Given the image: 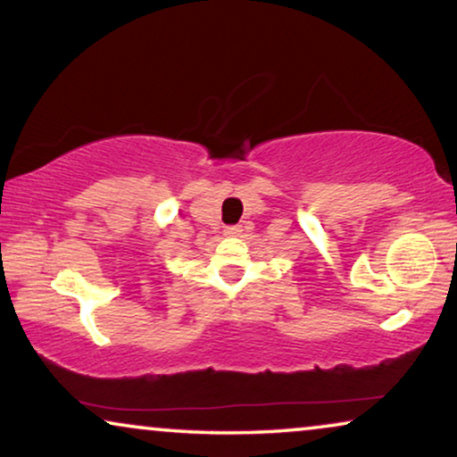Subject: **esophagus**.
I'll return each mask as SVG.
<instances>
[{
	"instance_id": "1",
	"label": "esophagus",
	"mask_w": 457,
	"mask_h": 457,
	"mask_svg": "<svg viewBox=\"0 0 457 457\" xmlns=\"http://www.w3.org/2000/svg\"><path fill=\"white\" fill-rule=\"evenodd\" d=\"M240 234H242V228L240 226H228L226 228V236L228 237H237Z\"/></svg>"
}]
</instances>
